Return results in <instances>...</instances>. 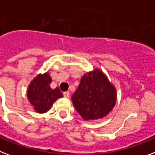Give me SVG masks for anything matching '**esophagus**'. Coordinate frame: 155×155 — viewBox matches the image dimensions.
Returning a JSON list of instances; mask_svg holds the SVG:
<instances>
[{"instance_id": "34e87169", "label": "esophagus", "mask_w": 155, "mask_h": 155, "mask_svg": "<svg viewBox=\"0 0 155 155\" xmlns=\"http://www.w3.org/2000/svg\"><path fill=\"white\" fill-rule=\"evenodd\" d=\"M63 95H64V96L65 98L70 97V93H69V91H64V92L63 93Z\"/></svg>"}]
</instances>
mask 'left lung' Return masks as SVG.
Masks as SVG:
<instances>
[{"label":"left lung","mask_w":155,"mask_h":155,"mask_svg":"<svg viewBox=\"0 0 155 155\" xmlns=\"http://www.w3.org/2000/svg\"><path fill=\"white\" fill-rule=\"evenodd\" d=\"M72 103L85 120L106 116L116 103V90L99 69L84 75L72 96Z\"/></svg>","instance_id":"8db88e82"}]
</instances>
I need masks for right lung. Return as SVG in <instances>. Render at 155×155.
<instances>
[{
    "instance_id": "1",
    "label": "right lung",
    "mask_w": 155,
    "mask_h": 155,
    "mask_svg": "<svg viewBox=\"0 0 155 155\" xmlns=\"http://www.w3.org/2000/svg\"><path fill=\"white\" fill-rule=\"evenodd\" d=\"M51 78L48 73L37 75L28 88V98L36 112L45 113L50 110L56 99L63 97L60 89H51Z\"/></svg>"
}]
</instances>
